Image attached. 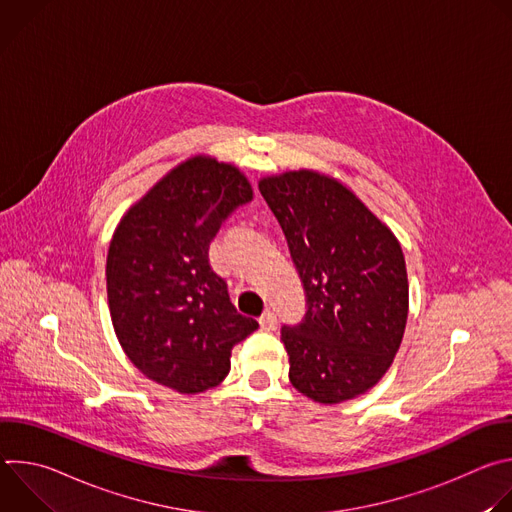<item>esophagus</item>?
<instances>
[{
  "instance_id": "esophagus-1",
  "label": "esophagus",
  "mask_w": 512,
  "mask_h": 512,
  "mask_svg": "<svg viewBox=\"0 0 512 512\" xmlns=\"http://www.w3.org/2000/svg\"><path fill=\"white\" fill-rule=\"evenodd\" d=\"M259 326H261V330H267V332L275 330L277 328V316L271 310L263 312V316L259 318Z\"/></svg>"
}]
</instances>
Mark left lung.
Masks as SVG:
<instances>
[{
    "label": "left lung",
    "instance_id": "8db88e82",
    "mask_svg": "<svg viewBox=\"0 0 512 512\" xmlns=\"http://www.w3.org/2000/svg\"><path fill=\"white\" fill-rule=\"evenodd\" d=\"M259 190L287 239L306 291V316L283 326L289 381L334 405L373 389L401 346L409 283L387 225L336 178L283 172Z\"/></svg>",
    "mask_w": 512,
    "mask_h": 512
}]
</instances>
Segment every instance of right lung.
Returning <instances> with one entry per match:
<instances>
[{
	"label": "right lung",
	"instance_id": "obj_1",
	"mask_svg": "<svg viewBox=\"0 0 512 512\" xmlns=\"http://www.w3.org/2000/svg\"><path fill=\"white\" fill-rule=\"evenodd\" d=\"M253 200L245 174L210 156L168 172L119 221L107 253V298L127 358L184 395L216 387L231 350L259 328L231 304L208 263L229 214Z\"/></svg>",
	"mask_w": 512,
	"mask_h": 512
}]
</instances>
